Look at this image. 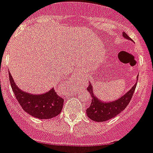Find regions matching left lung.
<instances>
[{"instance_id": "left-lung-1", "label": "left lung", "mask_w": 153, "mask_h": 153, "mask_svg": "<svg viewBox=\"0 0 153 153\" xmlns=\"http://www.w3.org/2000/svg\"><path fill=\"white\" fill-rule=\"evenodd\" d=\"M123 36L126 39L132 40L125 32L123 33ZM137 82L138 79L132 88L127 91L124 95H123L117 100L109 102H102L96 96H95L93 92V87L90 82L89 85L87 88V90L91 94L92 99H91V105L86 109L88 117L95 122H105L115 117L117 115H119L121 111H123L127 107L130 100L132 99L135 87L137 85Z\"/></svg>"}]
</instances>
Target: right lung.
I'll return each instance as SVG.
<instances>
[{
	"instance_id": "right-lung-1",
	"label": "right lung",
	"mask_w": 153,
	"mask_h": 153,
	"mask_svg": "<svg viewBox=\"0 0 153 153\" xmlns=\"http://www.w3.org/2000/svg\"><path fill=\"white\" fill-rule=\"evenodd\" d=\"M9 79L16 99L24 111L29 115L39 119H49L60 114L64 99L57 94L54 88L42 95H33L20 89L10 73H9Z\"/></svg>"
}]
</instances>
